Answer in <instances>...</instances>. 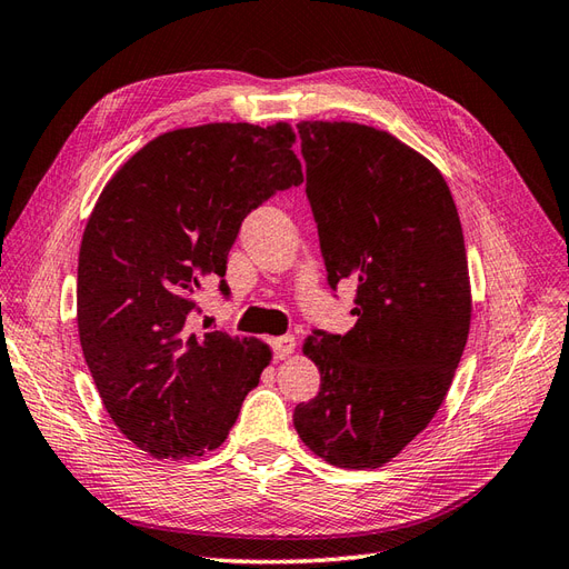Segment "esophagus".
Masks as SVG:
<instances>
[{
    "label": "esophagus",
    "mask_w": 569,
    "mask_h": 569,
    "mask_svg": "<svg viewBox=\"0 0 569 569\" xmlns=\"http://www.w3.org/2000/svg\"><path fill=\"white\" fill-rule=\"evenodd\" d=\"M270 348H272V352H274L277 359H284V357H289V355L295 352L297 340H295V336H280V338H274V340L270 342Z\"/></svg>",
    "instance_id": "1"
}]
</instances>
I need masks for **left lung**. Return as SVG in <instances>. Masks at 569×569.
Returning a JSON list of instances; mask_svg holds the SVG:
<instances>
[{
    "label": "left lung",
    "mask_w": 569,
    "mask_h": 569,
    "mask_svg": "<svg viewBox=\"0 0 569 569\" xmlns=\"http://www.w3.org/2000/svg\"><path fill=\"white\" fill-rule=\"evenodd\" d=\"M328 284H357V323L303 345L321 389L295 427L338 468H379L445 400L470 328L461 219L447 180L393 134L357 122L297 124Z\"/></svg>",
    "instance_id": "8db88e82"
}]
</instances>
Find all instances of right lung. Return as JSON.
I'll list each match as a JSON object with an SVG mask.
<instances>
[{
  "mask_svg": "<svg viewBox=\"0 0 569 569\" xmlns=\"http://www.w3.org/2000/svg\"><path fill=\"white\" fill-rule=\"evenodd\" d=\"M287 122H212L151 140L110 178L79 248L77 323L96 389L154 459L217 449L270 362L268 345L192 332L241 221L301 186Z\"/></svg>",
  "mask_w": 569,
  "mask_h": 569,
  "instance_id": "add662e5",
  "label": "right lung"
}]
</instances>
